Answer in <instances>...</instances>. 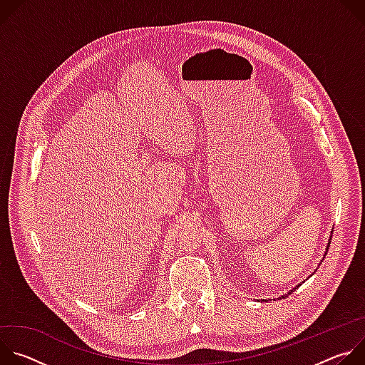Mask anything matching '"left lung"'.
<instances>
[{"label": "left lung", "instance_id": "8db88e82", "mask_svg": "<svg viewBox=\"0 0 365 365\" xmlns=\"http://www.w3.org/2000/svg\"><path fill=\"white\" fill-rule=\"evenodd\" d=\"M329 244H331V241H329ZM328 248H329V245H328ZM328 248H327V250H328ZM325 254H327V252H325ZM294 290H296V289H294ZM292 292H293V290H290V293H292ZM282 297H283V299H284V297H286V296H282ZM282 297H280V299H282Z\"/></svg>", "mask_w": 365, "mask_h": 365}]
</instances>
